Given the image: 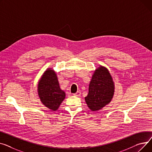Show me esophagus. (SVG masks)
Masks as SVG:
<instances>
[{
    "instance_id": "obj_1",
    "label": "esophagus",
    "mask_w": 152,
    "mask_h": 152,
    "mask_svg": "<svg viewBox=\"0 0 152 152\" xmlns=\"http://www.w3.org/2000/svg\"><path fill=\"white\" fill-rule=\"evenodd\" d=\"M74 95L75 96H80V95H81V92H80V91H77V93H74Z\"/></svg>"
}]
</instances>
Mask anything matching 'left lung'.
<instances>
[{
    "label": "left lung",
    "instance_id": "left-lung-1",
    "mask_svg": "<svg viewBox=\"0 0 152 152\" xmlns=\"http://www.w3.org/2000/svg\"><path fill=\"white\" fill-rule=\"evenodd\" d=\"M114 85L109 70L104 67L96 70L85 97L88 107L93 111L101 109L112 99Z\"/></svg>",
    "mask_w": 152,
    "mask_h": 152
}]
</instances>
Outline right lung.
<instances>
[{
  "instance_id": "obj_1",
  "label": "right lung",
  "mask_w": 152,
  "mask_h": 152,
  "mask_svg": "<svg viewBox=\"0 0 152 152\" xmlns=\"http://www.w3.org/2000/svg\"><path fill=\"white\" fill-rule=\"evenodd\" d=\"M38 93L40 101L47 107L55 111L59 108L66 94L59 88L54 70L48 69L45 72L38 85Z\"/></svg>"
}]
</instances>
